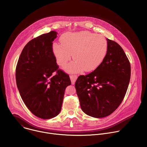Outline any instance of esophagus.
Segmentation results:
<instances>
[{
  "instance_id": "1",
  "label": "esophagus",
  "mask_w": 147,
  "mask_h": 147,
  "mask_svg": "<svg viewBox=\"0 0 147 147\" xmlns=\"http://www.w3.org/2000/svg\"><path fill=\"white\" fill-rule=\"evenodd\" d=\"M70 80H71L72 84L73 85L74 84L75 82H76V80L77 78V76H76V75H70Z\"/></svg>"
}]
</instances>
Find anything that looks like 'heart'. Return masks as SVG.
<instances>
[{
  "label": "heart",
  "instance_id": "obj_1",
  "mask_svg": "<svg viewBox=\"0 0 147 147\" xmlns=\"http://www.w3.org/2000/svg\"><path fill=\"white\" fill-rule=\"evenodd\" d=\"M60 42L53 44V51L61 67L67 64L73 54L75 60L66 68L70 73L94 70L102 63L108 48L105 38L90 31L66 34L61 37Z\"/></svg>",
  "mask_w": 147,
  "mask_h": 147
}]
</instances>
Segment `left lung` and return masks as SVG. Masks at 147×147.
I'll use <instances>...</instances> for the list:
<instances>
[{
    "mask_svg": "<svg viewBox=\"0 0 147 147\" xmlns=\"http://www.w3.org/2000/svg\"><path fill=\"white\" fill-rule=\"evenodd\" d=\"M107 52L92 72L80 76L75 83L81 108L88 116L102 118L112 113L123 101L131 76L130 61L121 47L107 39Z\"/></svg>",
    "mask_w": 147,
    "mask_h": 147,
    "instance_id": "left-lung-1",
    "label": "left lung"
}]
</instances>
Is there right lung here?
I'll list each match as a JSON object with an SVG mask.
<instances>
[{
    "mask_svg": "<svg viewBox=\"0 0 147 147\" xmlns=\"http://www.w3.org/2000/svg\"><path fill=\"white\" fill-rule=\"evenodd\" d=\"M57 34L52 31L28 42L16 69L21 97L32 114L43 119L59 115L66 88L71 85L69 76L59 69L53 52V41Z\"/></svg>",
    "mask_w": 147,
    "mask_h": 147,
    "instance_id": "right-lung-1",
    "label": "right lung"
}]
</instances>
